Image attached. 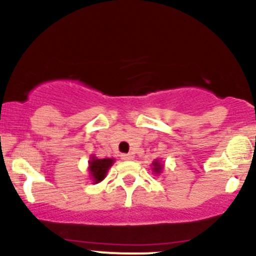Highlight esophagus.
Masks as SVG:
<instances>
[{"label": "esophagus", "instance_id": "34e87169", "mask_svg": "<svg viewBox=\"0 0 256 256\" xmlns=\"http://www.w3.org/2000/svg\"><path fill=\"white\" fill-rule=\"evenodd\" d=\"M134 156L131 154V153H128V154H121V160H132Z\"/></svg>", "mask_w": 256, "mask_h": 256}]
</instances>
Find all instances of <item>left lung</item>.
Returning <instances> with one entry per match:
<instances>
[{
	"mask_svg": "<svg viewBox=\"0 0 256 256\" xmlns=\"http://www.w3.org/2000/svg\"><path fill=\"white\" fill-rule=\"evenodd\" d=\"M152 164H153V168H152V170L154 172V174H160V172H162V169H163V166H162V163H160V160H154V162H153Z\"/></svg>",
	"mask_w": 256,
	"mask_h": 256,
	"instance_id": "obj_1",
	"label": "left lung"
}]
</instances>
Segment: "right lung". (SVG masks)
I'll return each mask as SVG.
<instances>
[{
  "instance_id": "obj_1",
  "label": "right lung",
  "mask_w": 256,
  "mask_h": 256,
  "mask_svg": "<svg viewBox=\"0 0 256 256\" xmlns=\"http://www.w3.org/2000/svg\"><path fill=\"white\" fill-rule=\"evenodd\" d=\"M90 166H88V170H90V176H92L93 184L96 182H100L106 176L108 170H109L110 166L114 163L112 158H104V160H98L94 156L90 157Z\"/></svg>"
}]
</instances>
